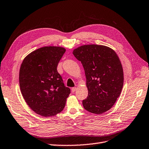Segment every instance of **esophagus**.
Masks as SVG:
<instances>
[{"mask_svg": "<svg viewBox=\"0 0 149 149\" xmlns=\"http://www.w3.org/2000/svg\"><path fill=\"white\" fill-rule=\"evenodd\" d=\"M76 90H77V88H76V87H74V88H71V92H74Z\"/></svg>", "mask_w": 149, "mask_h": 149, "instance_id": "1", "label": "esophagus"}]
</instances>
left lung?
<instances>
[{"label":"left lung","instance_id":"left-lung-1","mask_svg":"<svg viewBox=\"0 0 149 149\" xmlns=\"http://www.w3.org/2000/svg\"><path fill=\"white\" fill-rule=\"evenodd\" d=\"M85 71L88 96L83 100L84 109L102 114L113 106L123 86V70L118 56L109 47L83 45L73 51Z\"/></svg>","mask_w":149,"mask_h":149}]
</instances>
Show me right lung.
Returning <instances> with one entry per match:
<instances>
[{
	"instance_id": "1",
	"label": "right lung",
	"mask_w": 149,
	"mask_h": 149,
	"mask_svg": "<svg viewBox=\"0 0 149 149\" xmlns=\"http://www.w3.org/2000/svg\"><path fill=\"white\" fill-rule=\"evenodd\" d=\"M66 49L45 46L29 54L19 73L20 91L28 105L36 113L52 116L65 108L70 89L65 86L57 68Z\"/></svg>"
}]
</instances>
